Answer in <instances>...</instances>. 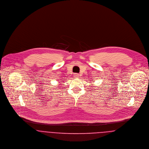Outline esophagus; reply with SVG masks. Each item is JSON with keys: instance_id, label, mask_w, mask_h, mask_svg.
Segmentation results:
<instances>
[{"instance_id": "obj_1", "label": "esophagus", "mask_w": 149, "mask_h": 149, "mask_svg": "<svg viewBox=\"0 0 149 149\" xmlns=\"http://www.w3.org/2000/svg\"><path fill=\"white\" fill-rule=\"evenodd\" d=\"M74 76L76 78H79L80 77V74L79 73H74Z\"/></svg>"}]
</instances>
